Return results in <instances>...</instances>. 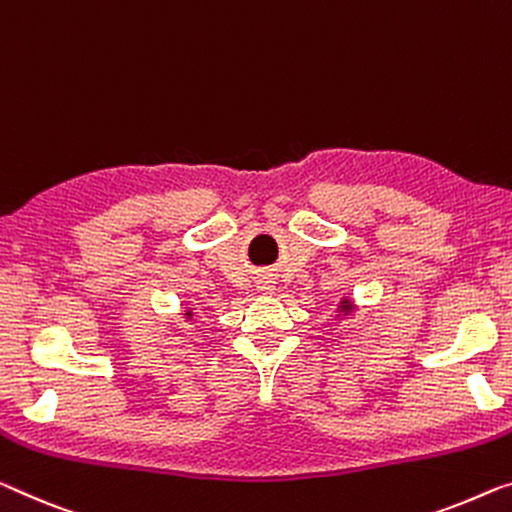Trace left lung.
<instances>
[{
	"label": "left lung",
	"mask_w": 512,
	"mask_h": 512,
	"mask_svg": "<svg viewBox=\"0 0 512 512\" xmlns=\"http://www.w3.org/2000/svg\"><path fill=\"white\" fill-rule=\"evenodd\" d=\"M355 302L350 300V297H341V302H338V306H336V313L338 316H350V313H355Z\"/></svg>",
	"instance_id": "1"
}]
</instances>
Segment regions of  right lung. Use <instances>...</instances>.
Masks as SVG:
<instances>
[{"label":"right lung","mask_w":512,"mask_h":512,"mask_svg":"<svg viewBox=\"0 0 512 512\" xmlns=\"http://www.w3.org/2000/svg\"><path fill=\"white\" fill-rule=\"evenodd\" d=\"M185 316H187V320H192L194 313H192V311H185Z\"/></svg>","instance_id":"obj_1"}]
</instances>
